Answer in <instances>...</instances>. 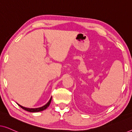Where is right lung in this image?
I'll use <instances>...</instances> for the list:
<instances>
[{"instance_id":"obj_1","label":"right lung","mask_w":132,"mask_h":132,"mask_svg":"<svg viewBox=\"0 0 132 132\" xmlns=\"http://www.w3.org/2000/svg\"><path fill=\"white\" fill-rule=\"evenodd\" d=\"M51 101H52V97L50 98V100L48 101V102L46 104H45L44 106H42V107H40V108H25V107H23L22 106H20L19 104H19V106H20V107L22 108L23 109L25 110V111L30 112H38L43 111L46 109H47V108L48 107V106L50 105Z\"/></svg>"}]
</instances>
